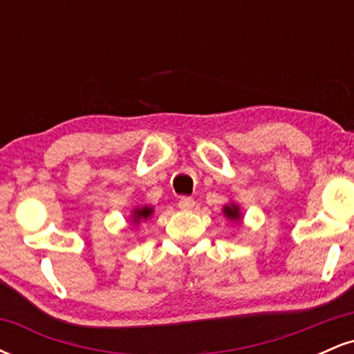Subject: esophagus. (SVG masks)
<instances>
[{
    "label": "esophagus",
    "mask_w": 354,
    "mask_h": 354,
    "mask_svg": "<svg viewBox=\"0 0 354 354\" xmlns=\"http://www.w3.org/2000/svg\"><path fill=\"white\" fill-rule=\"evenodd\" d=\"M178 208L183 209V211H189L194 208V200L189 196H183L180 198V201H178Z\"/></svg>",
    "instance_id": "34e87169"
}]
</instances>
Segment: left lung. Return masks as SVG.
I'll use <instances>...</instances> for the list:
<instances>
[{"label":"left lung","instance_id":"left-lung-1","mask_svg":"<svg viewBox=\"0 0 354 354\" xmlns=\"http://www.w3.org/2000/svg\"><path fill=\"white\" fill-rule=\"evenodd\" d=\"M225 214H226V216H228L230 219H239V216H241V214H239V209H238L236 205H233V206H225Z\"/></svg>","mask_w":354,"mask_h":354}]
</instances>
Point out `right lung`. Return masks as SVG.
<instances>
[{"mask_svg": "<svg viewBox=\"0 0 354 354\" xmlns=\"http://www.w3.org/2000/svg\"><path fill=\"white\" fill-rule=\"evenodd\" d=\"M151 213H153V209L148 208V206H146V208H138V209L135 211V219H133V221L140 223L141 219H146Z\"/></svg>", "mask_w": 354, "mask_h": 354, "instance_id": "1", "label": "right lung"}]
</instances>
